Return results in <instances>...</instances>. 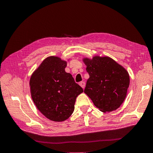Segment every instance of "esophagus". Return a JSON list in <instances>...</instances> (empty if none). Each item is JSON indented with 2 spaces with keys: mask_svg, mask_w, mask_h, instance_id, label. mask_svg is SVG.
Returning <instances> with one entry per match:
<instances>
[{
  "mask_svg": "<svg viewBox=\"0 0 153 153\" xmlns=\"http://www.w3.org/2000/svg\"><path fill=\"white\" fill-rule=\"evenodd\" d=\"M79 85L83 89H84L85 86V82H81L79 83Z\"/></svg>",
  "mask_w": 153,
  "mask_h": 153,
  "instance_id": "1",
  "label": "esophagus"
}]
</instances>
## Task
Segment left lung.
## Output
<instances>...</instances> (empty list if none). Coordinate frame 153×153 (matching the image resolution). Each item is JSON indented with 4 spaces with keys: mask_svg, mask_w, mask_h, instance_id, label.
Segmentation results:
<instances>
[{
    "mask_svg": "<svg viewBox=\"0 0 153 153\" xmlns=\"http://www.w3.org/2000/svg\"><path fill=\"white\" fill-rule=\"evenodd\" d=\"M84 62L90 76L84 92L102 112L117 109L126 98L130 84L128 73L108 57L84 58Z\"/></svg>",
    "mask_w": 153,
    "mask_h": 153,
    "instance_id": "8db88e82",
    "label": "left lung"
}]
</instances>
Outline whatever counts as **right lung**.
Segmentation results:
<instances>
[{
    "label": "right lung",
    "instance_id": "add662e5",
    "mask_svg": "<svg viewBox=\"0 0 153 153\" xmlns=\"http://www.w3.org/2000/svg\"><path fill=\"white\" fill-rule=\"evenodd\" d=\"M67 62L59 57L51 56L41 63L30 77V94L37 109L46 118L62 122L74 110L77 96L82 88L66 73Z\"/></svg>",
    "mask_w": 153,
    "mask_h": 153
}]
</instances>
